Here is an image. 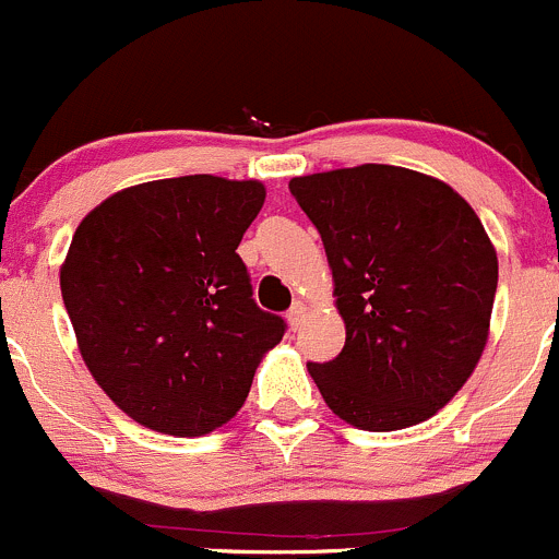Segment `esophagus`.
Returning <instances> with one entry per match:
<instances>
[{
  "instance_id": "34e87169",
  "label": "esophagus",
  "mask_w": 559,
  "mask_h": 559,
  "mask_svg": "<svg viewBox=\"0 0 559 559\" xmlns=\"http://www.w3.org/2000/svg\"><path fill=\"white\" fill-rule=\"evenodd\" d=\"M304 318H307V304L304 301H296L290 309H287V325H290L293 331L301 329Z\"/></svg>"
}]
</instances>
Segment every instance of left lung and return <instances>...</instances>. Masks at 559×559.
I'll use <instances>...</instances> for the list:
<instances>
[{"label": "left lung", "mask_w": 559, "mask_h": 559, "mask_svg": "<svg viewBox=\"0 0 559 559\" xmlns=\"http://www.w3.org/2000/svg\"><path fill=\"white\" fill-rule=\"evenodd\" d=\"M323 239L345 347L307 364L325 405L358 429L413 427L454 400L489 336L497 252L445 181L396 165L290 179Z\"/></svg>", "instance_id": "left-lung-1"}]
</instances>
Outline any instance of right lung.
Returning a JSON list of instances; mask_svg holds the SVG:
<instances>
[{
	"mask_svg": "<svg viewBox=\"0 0 559 559\" xmlns=\"http://www.w3.org/2000/svg\"><path fill=\"white\" fill-rule=\"evenodd\" d=\"M263 201L261 181L198 174L127 187L81 219L64 307L92 378L132 421L198 438L245 405L285 334L236 252Z\"/></svg>",
	"mask_w": 559,
	"mask_h": 559,
	"instance_id": "1",
	"label": "right lung"
}]
</instances>
